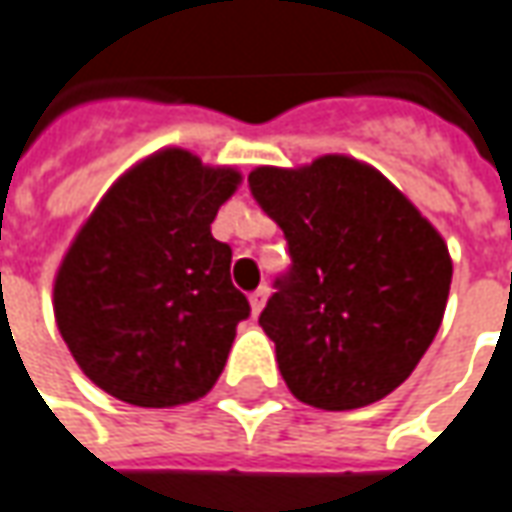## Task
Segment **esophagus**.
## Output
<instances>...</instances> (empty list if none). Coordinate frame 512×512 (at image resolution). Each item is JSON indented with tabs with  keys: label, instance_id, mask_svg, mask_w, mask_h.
I'll use <instances>...</instances> for the list:
<instances>
[{
	"label": "esophagus",
	"instance_id": "obj_1",
	"mask_svg": "<svg viewBox=\"0 0 512 512\" xmlns=\"http://www.w3.org/2000/svg\"><path fill=\"white\" fill-rule=\"evenodd\" d=\"M270 296V287H259L256 293H250V312L253 315H259L264 310V301Z\"/></svg>",
	"mask_w": 512,
	"mask_h": 512
}]
</instances>
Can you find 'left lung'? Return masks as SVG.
Returning <instances> with one entry per match:
<instances>
[{
    "instance_id": "left-lung-1",
    "label": "left lung",
    "mask_w": 512,
    "mask_h": 512,
    "mask_svg": "<svg viewBox=\"0 0 512 512\" xmlns=\"http://www.w3.org/2000/svg\"><path fill=\"white\" fill-rule=\"evenodd\" d=\"M248 183L293 256L259 315L287 389L327 411L383 400L442 324L454 276L445 239L377 168L346 154L259 166Z\"/></svg>"
}]
</instances>
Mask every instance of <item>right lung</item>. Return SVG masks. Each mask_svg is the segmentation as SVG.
Instances as JSON below:
<instances>
[{"label":"right lung","instance_id":"right-lung-1","mask_svg":"<svg viewBox=\"0 0 512 512\" xmlns=\"http://www.w3.org/2000/svg\"><path fill=\"white\" fill-rule=\"evenodd\" d=\"M242 174L160 149L120 174L58 264L53 312L81 372L129 406L174 408L214 389L248 298L211 222Z\"/></svg>","mask_w":512,"mask_h":512}]
</instances>
